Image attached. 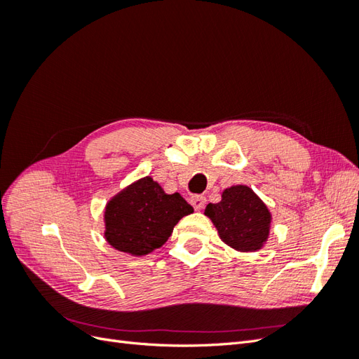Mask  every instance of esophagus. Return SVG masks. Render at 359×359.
Returning <instances> with one entry per match:
<instances>
[{"mask_svg":"<svg viewBox=\"0 0 359 359\" xmlns=\"http://www.w3.org/2000/svg\"><path fill=\"white\" fill-rule=\"evenodd\" d=\"M190 203L193 205L194 210L199 211V210H202L203 206H205L206 199H205V196H201V194H194V196L190 198Z\"/></svg>","mask_w":359,"mask_h":359,"instance_id":"34e87169","label":"esophagus"}]
</instances>
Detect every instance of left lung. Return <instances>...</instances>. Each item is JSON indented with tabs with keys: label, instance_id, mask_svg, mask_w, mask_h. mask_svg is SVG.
Listing matches in <instances>:
<instances>
[{
	"label": "left lung",
	"instance_id": "1",
	"mask_svg": "<svg viewBox=\"0 0 359 359\" xmlns=\"http://www.w3.org/2000/svg\"><path fill=\"white\" fill-rule=\"evenodd\" d=\"M205 214L215 224L222 240L240 252H253L266 241L269 211L245 186L224 190L222 202L210 203Z\"/></svg>",
	"mask_w": 359,
	"mask_h": 359
}]
</instances>
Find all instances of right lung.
Returning <instances> with one entry per match:
<instances>
[{
    "instance_id": "right-lung-1",
    "label": "right lung",
    "mask_w": 359,
    "mask_h": 359,
    "mask_svg": "<svg viewBox=\"0 0 359 359\" xmlns=\"http://www.w3.org/2000/svg\"><path fill=\"white\" fill-rule=\"evenodd\" d=\"M193 212L180 193L166 194L153 178H142L106 206V240L119 252L144 256L168 241L181 217Z\"/></svg>"
}]
</instances>
